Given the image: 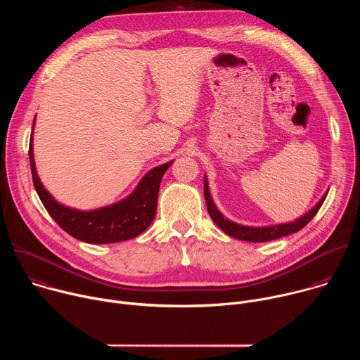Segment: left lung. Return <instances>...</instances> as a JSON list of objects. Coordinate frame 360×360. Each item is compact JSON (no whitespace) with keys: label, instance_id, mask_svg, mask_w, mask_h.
Masks as SVG:
<instances>
[{"label":"left lung","instance_id":"obj_1","mask_svg":"<svg viewBox=\"0 0 360 360\" xmlns=\"http://www.w3.org/2000/svg\"><path fill=\"white\" fill-rule=\"evenodd\" d=\"M203 192H205V200H207V208L208 212L212 218V221L229 236L240 239V240H248V242H268V240H274L290 233H295L297 231H300L303 226H306L312 221V218L318 214V211L321 210L322 203L326 198V195L319 200V203L316 207L307 212L306 215H303L302 218L289 222V224H282V225H272V226H264V228H252V226H243L239 224H235L229 219H226L215 207V203L211 198L210 189H208V182L207 178L203 179Z\"/></svg>","mask_w":360,"mask_h":360}]
</instances>
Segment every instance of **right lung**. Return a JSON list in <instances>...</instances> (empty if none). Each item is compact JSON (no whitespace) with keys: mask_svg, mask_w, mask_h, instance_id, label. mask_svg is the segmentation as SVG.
<instances>
[{"mask_svg":"<svg viewBox=\"0 0 360 360\" xmlns=\"http://www.w3.org/2000/svg\"><path fill=\"white\" fill-rule=\"evenodd\" d=\"M28 153L32 182L45 210L65 232L88 243H114L141 235L155 218L161 179L172 165L167 162L149 171L127 199L107 208L82 212L64 207L44 189L35 171L32 138Z\"/></svg>","mask_w":360,"mask_h":360,"instance_id":"obj_1","label":"right lung"}]
</instances>
